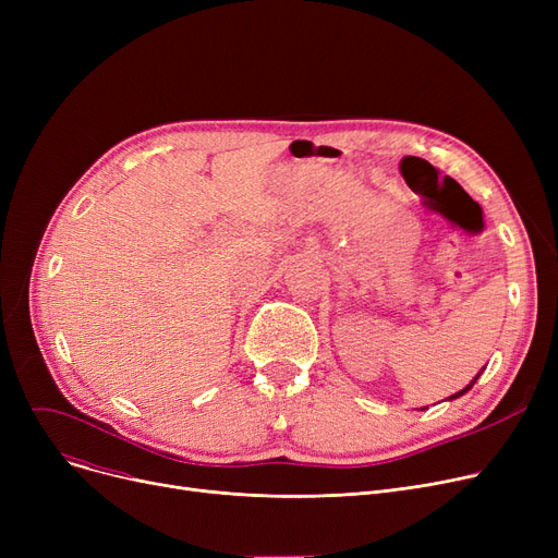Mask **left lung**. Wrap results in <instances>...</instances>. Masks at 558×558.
I'll return each mask as SVG.
<instances>
[{
    "label": "left lung",
    "mask_w": 558,
    "mask_h": 558,
    "mask_svg": "<svg viewBox=\"0 0 558 558\" xmlns=\"http://www.w3.org/2000/svg\"><path fill=\"white\" fill-rule=\"evenodd\" d=\"M482 373H484V368H482V371H480V373H477V375H475V379H473V383H471V385H468V387H463V389H461V391H457V393H454V396H450V398H448V400H457V398H461V396H463V393H468V391H471V389H473V385H475V383H477V377H480V375H482Z\"/></svg>",
    "instance_id": "1"
}]
</instances>
